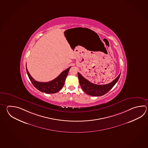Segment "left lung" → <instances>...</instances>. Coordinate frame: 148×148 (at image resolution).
Wrapping results in <instances>:
<instances>
[{"label":"left lung","instance_id":"obj_1","mask_svg":"<svg viewBox=\"0 0 148 148\" xmlns=\"http://www.w3.org/2000/svg\"><path fill=\"white\" fill-rule=\"evenodd\" d=\"M120 75L121 73L114 80H113L110 83L105 85L93 84L89 81H88V79H85L84 77L79 73H78V77L80 85L82 90H84V92L89 95L99 97L102 96L103 95L106 94V93H108L118 81Z\"/></svg>","mask_w":148,"mask_h":148}]
</instances>
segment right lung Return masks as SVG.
<instances>
[{
    "label": "right lung",
    "mask_w": 148,
    "mask_h": 148,
    "mask_svg": "<svg viewBox=\"0 0 148 148\" xmlns=\"http://www.w3.org/2000/svg\"><path fill=\"white\" fill-rule=\"evenodd\" d=\"M70 68L71 67L64 71L56 79L48 82H39L35 81L28 72L27 67L26 72L32 83L37 90L45 93L52 94L57 93L63 87L65 79L68 75Z\"/></svg>",
    "instance_id": "obj_1"
}]
</instances>
